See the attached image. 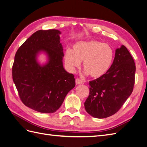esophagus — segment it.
I'll use <instances>...</instances> for the list:
<instances>
[{"label": "esophagus", "mask_w": 147, "mask_h": 147, "mask_svg": "<svg viewBox=\"0 0 147 147\" xmlns=\"http://www.w3.org/2000/svg\"><path fill=\"white\" fill-rule=\"evenodd\" d=\"M75 82H76L77 84H83V81L82 80L80 79V78H76V80H75Z\"/></svg>", "instance_id": "esophagus-1"}]
</instances>
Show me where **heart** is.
<instances>
[{"label": "heart", "mask_w": 147, "mask_h": 147, "mask_svg": "<svg viewBox=\"0 0 147 147\" xmlns=\"http://www.w3.org/2000/svg\"><path fill=\"white\" fill-rule=\"evenodd\" d=\"M114 59L113 49L107 43L91 40L75 43L72 50L67 49L64 59L65 66L70 72H75L83 61L86 74L98 78L107 73Z\"/></svg>", "instance_id": "b5f03b06"}]
</instances>
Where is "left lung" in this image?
<instances>
[{
	"instance_id": "1",
	"label": "left lung",
	"mask_w": 147,
	"mask_h": 147,
	"mask_svg": "<svg viewBox=\"0 0 147 147\" xmlns=\"http://www.w3.org/2000/svg\"><path fill=\"white\" fill-rule=\"evenodd\" d=\"M136 65L126 47L115 50L110 69L100 78L90 82V95L84 102L92 117L105 118L116 113L131 94L135 82Z\"/></svg>"
}]
</instances>
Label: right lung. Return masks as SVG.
Listing matches in <instances>:
<instances>
[{"instance_id":"right-lung-1","label":"right lung","mask_w":147,"mask_h":147,"mask_svg":"<svg viewBox=\"0 0 147 147\" xmlns=\"http://www.w3.org/2000/svg\"><path fill=\"white\" fill-rule=\"evenodd\" d=\"M61 34L56 29L38 30L15 56L12 77L20 99L26 106L40 113L55 112L75 86L74 75L63 67ZM40 52H45L48 59L43 65L37 60Z\"/></svg>"}]
</instances>
